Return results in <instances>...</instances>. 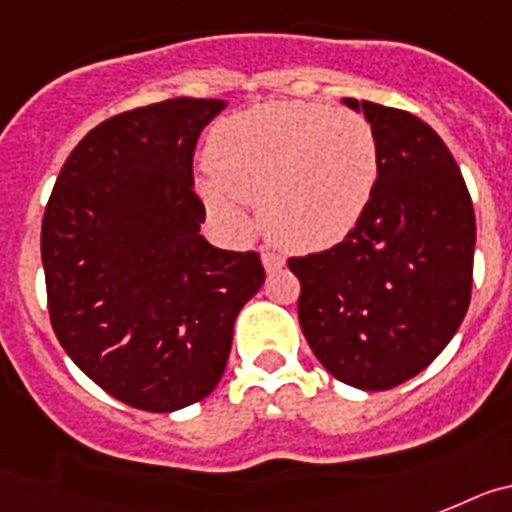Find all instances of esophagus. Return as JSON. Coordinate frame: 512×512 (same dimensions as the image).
<instances>
[{"mask_svg":"<svg viewBox=\"0 0 512 512\" xmlns=\"http://www.w3.org/2000/svg\"><path fill=\"white\" fill-rule=\"evenodd\" d=\"M262 265H265V270H281L286 265V257L273 250H265L262 252Z\"/></svg>","mask_w":512,"mask_h":512,"instance_id":"34e87169","label":"esophagus"}]
</instances>
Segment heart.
I'll return each mask as SVG.
<instances>
[{
	"mask_svg": "<svg viewBox=\"0 0 512 512\" xmlns=\"http://www.w3.org/2000/svg\"><path fill=\"white\" fill-rule=\"evenodd\" d=\"M206 206L244 226L257 203L262 229L288 250H327L363 219L381 175L376 131L353 110L275 100L221 118L208 136Z\"/></svg>",
	"mask_w": 512,
	"mask_h": 512,
	"instance_id": "heart-1",
	"label": "heart"
}]
</instances>
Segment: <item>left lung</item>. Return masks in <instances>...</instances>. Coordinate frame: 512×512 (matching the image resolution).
I'll return each mask as SVG.
<instances>
[{"instance_id":"1","label":"left lung","mask_w":512,"mask_h":512,"mask_svg":"<svg viewBox=\"0 0 512 512\" xmlns=\"http://www.w3.org/2000/svg\"><path fill=\"white\" fill-rule=\"evenodd\" d=\"M345 105L376 131L379 185L348 237L288 268L319 363L342 384L384 391L428 368L464 322L477 224L459 164L428 123L368 100Z\"/></svg>"}]
</instances>
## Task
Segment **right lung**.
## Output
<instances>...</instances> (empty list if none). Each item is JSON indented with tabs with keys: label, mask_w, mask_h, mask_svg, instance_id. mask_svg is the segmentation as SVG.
I'll list each match as a JSON object with an SVG mask.
<instances>
[{
	"label": "right lung",
	"mask_w": 512,
	"mask_h": 512,
	"mask_svg": "<svg viewBox=\"0 0 512 512\" xmlns=\"http://www.w3.org/2000/svg\"><path fill=\"white\" fill-rule=\"evenodd\" d=\"M224 100L175 97L118 113L69 154L41 257L51 327L100 389L146 412L208 397L234 319L265 281L257 252L203 239L193 154Z\"/></svg>",
	"instance_id": "obj_1"
}]
</instances>
